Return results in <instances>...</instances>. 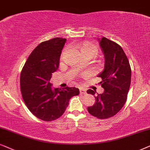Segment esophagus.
Returning <instances> with one entry per match:
<instances>
[{
  "label": "esophagus",
  "instance_id": "1",
  "mask_svg": "<svg viewBox=\"0 0 150 150\" xmlns=\"http://www.w3.org/2000/svg\"><path fill=\"white\" fill-rule=\"evenodd\" d=\"M79 93H80V94H82V95H85V94H86V92L85 90L82 88H79Z\"/></svg>",
  "mask_w": 150,
  "mask_h": 150
}]
</instances>
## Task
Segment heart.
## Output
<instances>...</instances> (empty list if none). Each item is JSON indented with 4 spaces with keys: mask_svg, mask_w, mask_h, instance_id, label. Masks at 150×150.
<instances>
[{
    "mask_svg": "<svg viewBox=\"0 0 150 150\" xmlns=\"http://www.w3.org/2000/svg\"><path fill=\"white\" fill-rule=\"evenodd\" d=\"M97 51H98V50H97V47L93 45H91V44H86L81 48V53L89 54L93 57L97 54Z\"/></svg>",
    "mask_w": 150,
    "mask_h": 150,
    "instance_id": "b5f03b06",
    "label": "heart"
}]
</instances>
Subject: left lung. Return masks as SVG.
<instances>
[{
  "label": "left lung",
  "mask_w": 150,
  "mask_h": 150,
  "mask_svg": "<svg viewBox=\"0 0 150 150\" xmlns=\"http://www.w3.org/2000/svg\"><path fill=\"white\" fill-rule=\"evenodd\" d=\"M99 40L105 66L98 77L101 78L99 83L104 92L95 97L96 102L88 107V111L97 118L104 119L115 116L124 105L130 86L131 68L121 46L105 37ZM95 93L91 89L87 91L93 95Z\"/></svg>",
  "instance_id": "8db88e82"
}]
</instances>
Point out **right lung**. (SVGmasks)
Returning a JSON list of instances; mask_svg holds the SVG:
<instances>
[{
	"mask_svg": "<svg viewBox=\"0 0 150 150\" xmlns=\"http://www.w3.org/2000/svg\"><path fill=\"white\" fill-rule=\"evenodd\" d=\"M65 38H55L41 42L28 57L21 74V91L30 112L42 121L58 119L66 110L69 100L78 95L75 87L53 88L49 82L52 73L58 69Z\"/></svg>",
	"mask_w": 150,
	"mask_h": 150,
	"instance_id": "obj_1",
	"label": "right lung"
}]
</instances>
